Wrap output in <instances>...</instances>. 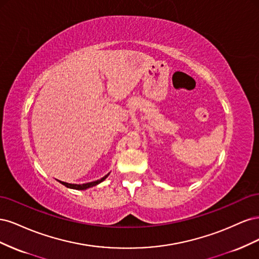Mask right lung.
<instances>
[{
    "mask_svg": "<svg viewBox=\"0 0 259 259\" xmlns=\"http://www.w3.org/2000/svg\"><path fill=\"white\" fill-rule=\"evenodd\" d=\"M109 175V174H108ZM108 175L104 176L103 178H100L98 180H96V182H92V183H86V184H83V185H75V184H68V183H64V182H60L62 185L68 187V188H72V189H76V190H84V189H88V188H91V187H94L98 185L99 183L104 182V180L108 177Z\"/></svg>",
    "mask_w": 259,
    "mask_h": 259,
    "instance_id": "right-lung-1",
    "label": "right lung"
}]
</instances>
